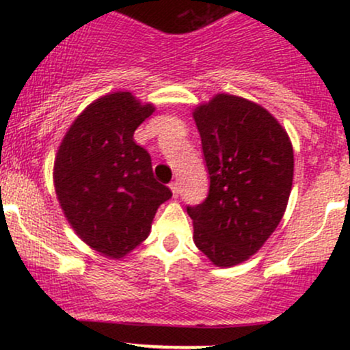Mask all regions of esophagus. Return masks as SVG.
<instances>
[{
	"instance_id": "esophagus-1",
	"label": "esophagus",
	"mask_w": 350,
	"mask_h": 350,
	"mask_svg": "<svg viewBox=\"0 0 350 350\" xmlns=\"http://www.w3.org/2000/svg\"><path fill=\"white\" fill-rule=\"evenodd\" d=\"M170 187H171V191H172V196H174V198H178L179 192H180V187H179L178 180H172V183L170 184Z\"/></svg>"
}]
</instances>
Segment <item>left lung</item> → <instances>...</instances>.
Returning <instances> with one entry per match:
<instances>
[{
    "label": "left lung",
    "mask_w": 350,
    "mask_h": 350,
    "mask_svg": "<svg viewBox=\"0 0 350 350\" xmlns=\"http://www.w3.org/2000/svg\"><path fill=\"white\" fill-rule=\"evenodd\" d=\"M208 194L187 206L194 243L217 267H234L263 247L283 219L293 186L288 133L263 107L219 94L194 110Z\"/></svg>",
    "instance_id": "obj_1"
}]
</instances>
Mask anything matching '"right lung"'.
Instances as JSON below:
<instances>
[{"label":"right lung","instance_id":"add662e5","mask_svg":"<svg viewBox=\"0 0 350 350\" xmlns=\"http://www.w3.org/2000/svg\"><path fill=\"white\" fill-rule=\"evenodd\" d=\"M152 111L130 92L108 94L75 118L55 156L54 186L64 214L75 234L108 258L138 247L172 196L152 176L150 152L133 139Z\"/></svg>","mask_w":350,"mask_h":350}]
</instances>
